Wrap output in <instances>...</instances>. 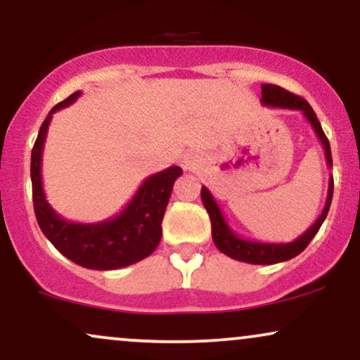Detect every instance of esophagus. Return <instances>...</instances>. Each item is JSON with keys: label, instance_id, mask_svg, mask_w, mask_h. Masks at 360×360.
<instances>
[{"label": "esophagus", "instance_id": "obj_1", "mask_svg": "<svg viewBox=\"0 0 360 360\" xmlns=\"http://www.w3.org/2000/svg\"><path fill=\"white\" fill-rule=\"evenodd\" d=\"M201 164V157L196 154H186L181 160V166H183L184 171H196Z\"/></svg>", "mask_w": 360, "mask_h": 360}]
</instances>
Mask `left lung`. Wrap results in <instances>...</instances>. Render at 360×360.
Instances as JSON below:
<instances>
[{
  "mask_svg": "<svg viewBox=\"0 0 360 360\" xmlns=\"http://www.w3.org/2000/svg\"><path fill=\"white\" fill-rule=\"evenodd\" d=\"M260 103L264 106H271V108H286V110H296L303 113V117L308 120L309 125L315 130L318 140L321 142V147L325 150V159L326 166L332 167V152H330V143L328 139L325 137L323 128H321L320 122H318L316 113L313 111L311 106L308 105L307 100L296 96V94L289 93V91L283 89L281 86L276 84H262V98ZM332 196H333V177L330 176L328 179V193H326V201L323 206V212L320 217L316 218L315 223L307 230L304 233H301L296 240L288 242V243H267V242H257V240H249V238H242L240 235H237L230 229L229 221L223 217L220 206H218L217 200L213 198V194L210 193V189L203 186L201 188V201H203L206 212L210 214V220H212V237L217 249L223 252L225 255L232 257L235 260H240V262L247 264H260V266H266V264H278L289 260L296 255L301 254L308 247V243L311 242V238L315 237L318 230H320L321 223L325 221L326 214H328L330 205H332Z\"/></svg>",
  "mask_w": 360,
  "mask_h": 360,
  "instance_id": "obj_1",
  "label": "left lung"
}]
</instances>
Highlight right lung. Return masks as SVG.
Here are the masks:
<instances>
[{"mask_svg": "<svg viewBox=\"0 0 360 360\" xmlns=\"http://www.w3.org/2000/svg\"><path fill=\"white\" fill-rule=\"evenodd\" d=\"M81 91L56 105L47 115L32 148V193L37 221L52 245L77 266L96 271H111L131 266L148 257L162 237V218L176 179L183 169L171 166L148 176L125 208L108 220L77 223L62 218L49 205L42 183V154L52 115L72 105Z\"/></svg>", "mask_w": 360, "mask_h": 360, "instance_id": "add662e5", "label": "right lung"}]
</instances>
